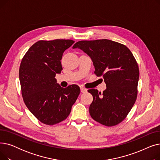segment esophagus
I'll return each instance as SVG.
<instances>
[{"mask_svg":"<svg viewBox=\"0 0 160 160\" xmlns=\"http://www.w3.org/2000/svg\"><path fill=\"white\" fill-rule=\"evenodd\" d=\"M80 91L82 93H86V92L88 91V90L86 89H85L84 88H82V87L80 88Z\"/></svg>","mask_w":160,"mask_h":160,"instance_id":"obj_1","label":"esophagus"}]
</instances>
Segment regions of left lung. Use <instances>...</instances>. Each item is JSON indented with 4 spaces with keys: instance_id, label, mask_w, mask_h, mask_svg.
<instances>
[{
    "instance_id": "left-lung-1",
    "label": "left lung",
    "mask_w": 160,
    "mask_h": 160,
    "mask_svg": "<svg viewBox=\"0 0 160 160\" xmlns=\"http://www.w3.org/2000/svg\"><path fill=\"white\" fill-rule=\"evenodd\" d=\"M73 48L86 52L93 62L95 74L102 77L106 89L88 90L93 97L89 113L95 121L106 127L121 122L130 112L138 96L139 71L130 49L106 39L80 41Z\"/></svg>"
}]
</instances>
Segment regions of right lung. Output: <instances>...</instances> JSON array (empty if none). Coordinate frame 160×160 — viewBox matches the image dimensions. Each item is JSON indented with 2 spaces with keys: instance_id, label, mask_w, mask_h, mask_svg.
I'll list each match as a JSON object with an SVG mask.
<instances>
[{
  "instance_id": "right-lung-1",
  "label": "right lung",
  "mask_w": 160,
  "mask_h": 160,
  "mask_svg": "<svg viewBox=\"0 0 160 160\" xmlns=\"http://www.w3.org/2000/svg\"><path fill=\"white\" fill-rule=\"evenodd\" d=\"M74 43L71 39L40 40L22 59L19 74L24 102L43 124L54 125L67 119L80 93L78 86L63 88L55 78L63 69V53Z\"/></svg>"
}]
</instances>
